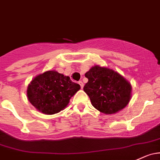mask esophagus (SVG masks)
<instances>
[{"label":"esophagus","instance_id":"1","mask_svg":"<svg viewBox=\"0 0 160 160\" xmlns=\"http://www.w3.org/2000/svg\"><path fill=\"white\" fill-rule=\"evenodd\" d=\"M78 83H79V84H80V87H81V88H82V89H83V86H84V83H83V82H82V81H79V82H78Z\"/></svg>","mask_w":160,"mask_h":160}]
</instances>
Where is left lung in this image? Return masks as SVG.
Here are the masks:
<instances>
[{"label":"left lung","instance_id":"1","mask_svg":"<svg viewBox=\"0 0 160 160\" xmlns=\"http://www.w3.org/2000/svg\"><path fill=\"white\" fill-rule=\"evenodd\" d=\"M88 82L83 90L92 105L106 114L116 113L128 104L131 97L130 83L110 69L94 66L85 73Z\"/></svg>","mask_w":160,"mask_h":160}]
</instances>
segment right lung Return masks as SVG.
Returning a JSON list of instances; mask_svg holds the SVG:
<instances>
[{
	"mask_svg": "<svg viewBox=\"0 0 160 160\" xmlns=\"http://www.w3.org/2000/svg\"><path fill=\"white\" fill-rule=\"evenodd\" d=\"M80 89L69 77L49 70L37 76L27 90L28 100L43 113L52 115L65 108L70 98Z\"/></svg>",
	"mask_w": 160,
	"mask_h": 160,
	"instance_id": "1",
	"label": "right lung"
}]
</instances>
